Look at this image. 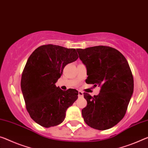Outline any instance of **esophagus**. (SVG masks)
<instances>
[{
    "instance_id": "34e87169",
    "label": "esophagus",
    "mask_w": 148,
    "mask_h": 148,
    "mask_svg": "<svg viewBox=\"0 0 148 148\" xmlns=\"http://www.w3.org/2000/svg\"><path fill=\"white\" fill-rule=\"evenodd\" d=\"M78 94H79V97H83V92H82V91H81V90H79Z\"/></svg>"
}]
</instances>
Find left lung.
<instances>
[{"mask_svg": "<svg viewBox=\"0 0 148 148\" xmlns=\"http://www.w3.org/2000/svg\"><path fill=\"white\" fill-rule=\"evenodd\" d=\"M87 67V84L101 86L98 95L84 92L87 105L82 110L85 123L92 128L104 130L123 119L134 91V79L125 57L117 49L99 45L77 49Z\"/></svg>", "mask_w": 148, "mask_h": 148, "instance_id": "8db88e82", "label": "left lung"}]
</instances>
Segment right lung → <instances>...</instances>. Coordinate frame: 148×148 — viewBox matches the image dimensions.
Masks as SVG:
<instances>
[{"label":"right lung","instance_id":"obj_1","mask_svg":"<svg viewBox=\"0 0 148 148\" xmlns=\"http://www.w3.org/2000/svg\"><path fill=\"white\" fill-rule=\"evenodd\" d=\"M75 49L44 45L29 57L21 78L26 110L36 123L45 128L61 124L67 108L78 98V91L57 87L56 83L68 63L78 59Z\"/></svg>","mask_w":148,"mask_h":148}]
</instances>
